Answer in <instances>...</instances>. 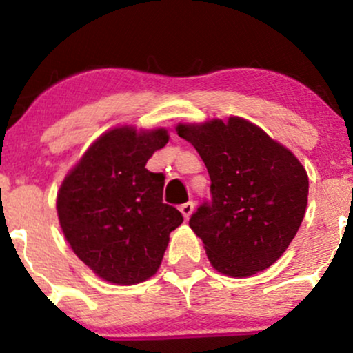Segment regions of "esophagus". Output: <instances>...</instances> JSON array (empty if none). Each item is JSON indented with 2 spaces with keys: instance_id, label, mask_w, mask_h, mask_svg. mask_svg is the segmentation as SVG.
Instances as JSON below:
<instances>
[{
  "instance_id": "esophagus-1",
  "label": "esophagus",
  "mask_w": 353,
  "mask_h": 353,
  "mask_svg": "<svg viewBox=\"0 0 353 353\" xmlns=\"http://www.w3.org/2000/svg\"><path fill=\"white\" fill-rule=\"evenodd\" d=\"M179 210L182 212V216H184V219H189L190 214H192V210H194V204L190 201L184 202V204L179 208Z\"/></svg>"
}]
</instances>
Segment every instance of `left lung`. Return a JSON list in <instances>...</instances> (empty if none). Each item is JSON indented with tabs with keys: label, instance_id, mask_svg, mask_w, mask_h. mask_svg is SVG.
Wrapping results in <instances>:
<instances>
[{
	"label": "left lung",
	"instance_id": "8db88e82",
	"mask_svg": "<svg viewBox=\"0 0 353 353\" xmlns=\"http://www.w3.org/2000/svg\"><path fill=\"white\" fill-rule=\"evenodd\" d=\"M176 131L196 148L210 177L212 199L189 221L210 264L237 279L265 270L302 224L309 196L303 165L259 125L237 116L228 123L179 124Z\"/></svg>",
	"mask_w": 353,
	"mask_h": 353
}]
</instances>
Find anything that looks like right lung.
<instances>
[{
  "label": "right lung",
  "instance_id": "add662e5",
  "mask_svg": "<svg viewBox=\"0 0 353 353\" xmlns=\"http://www.w3.org/2000/svg\"><path fill=\"white\" fill-rule=\"evenodd\" d=\"M169 141L163 128L121 125L98 137L64 177L58 217L81 261L104 281L132 285L152 277L182 214L163 202L164 176L145 163Z\"/></svg>",
  "mask_w": 353,
  "mask_h": 353
}]
</instances>
